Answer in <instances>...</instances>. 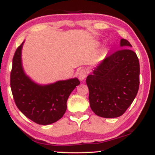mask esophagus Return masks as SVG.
<instances>
[{
  "label": "esophagus",
  "mask_w": 155,
  "mask_h": 155,
  "mask_svg": "<svg viewBox=\"0 0 155 155\" xmlns=\"http://www.w3.org/2000/svg\"><path fill=\"white\" fill-rule=\"evenodd\" d=\"M86 76H87V71L84 69L80 70L79 72V79L80 81H83L86 78Z\"/></svg>",
  "instance_id": "obj_1"
}]
</instances>
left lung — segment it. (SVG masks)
<instances>
[{"label":"left lung","instance_id":"8db88e82","mask_svg":"<svg viewBox=\"0 0 155 155\" xmlns=\"http://www.w3.org/2000/svg\"><path fill=\"white\" fill-rule=\"evenodd\" d=\"M121 49L107 56L87 78L91 110L104 118H116L132 104L140 85V63L130 43L120 41Z\"/></svg>","mask_w":155,"mask_h":155}]
</instances>
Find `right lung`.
Masks as SVG:
<instances>
[{
	"label": "right lung",
	"instance_id": "1",
	"mask_svg": "<svg viewBox=\"0 0 155 155\" xmlns=\"http://www.w3.org/2000/svg\"><path fill=\"white\" fill-rule=\"evenodd\" d=\"M23 41L13 58L11 88L17 107L31 120L48 125L60 119L66 112V101L80 81L77 78L42 85L25 74L22 65Z\"/></svg>",
	"mask_w": 155,
	"mask_h": 155
}]
</instances>
